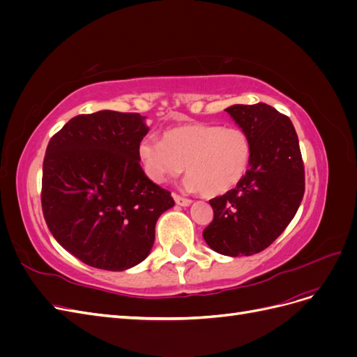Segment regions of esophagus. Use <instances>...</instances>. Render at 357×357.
Listing matches in <instances>:
<instances>
[{"label": "esophagus", "instance_id": "obj_1", "mask_svg": "<svg viewBox=\"0 0 357 357\" xmlns=\"http://www.w3.org/2000/svg\"><path fill=\"white\" fill-rule=\"evenodd\" d=\"M174 201H176L177 205H181V207H189V205L192 204L190 199L183 198V197H180V195H176V193H174Z\"/></svg>", "mask_w": 357, "mask_h": 357}]
</instances>
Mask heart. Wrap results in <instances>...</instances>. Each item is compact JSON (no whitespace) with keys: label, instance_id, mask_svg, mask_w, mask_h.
Listing matches in <instances>:
<instances>
[{"label":"heart","instance_id":"heart-1","mask_svg":"<svg viewBox=\"0 0 357 357\" xmlns=\"http://www.w3.org/2000/svg\"><path fill=\"white\" fill-rule=\"evenodd\" d=\"M137 156L149 180L164 183L186 167V186L213 198L243 180L252 144L240 128L193 122L167 129L162 139L146 135L137 146Z\"/></svg>","mask_w":357,"mask_h":357}]
</instances>
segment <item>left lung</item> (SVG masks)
<instances>
[{
    "instance_id": "8db88e82",
    "label": "left lung",
    "mask_w": 357,
    "mask_h": 357,
    "mask_svg": "<svg viewBox=\"0 0 357 357\" xmlns=\"http://www.w3.org/2000/svg\"><path fill=\"white\" fill-rule=\"evenodd\" d=\"M250 139V165L235 189L210 201L205 243L225 256H252L271 245L295 218L305 192L298 135L290 119L259 102L226 109Z\"/></svg>"
}]
</instances>
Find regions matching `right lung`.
I'll return each mask as SVG.
<instances>
[{"instance_id":"obj_1","label":"right lung","mask_w":357,"mask_h":357,"mask_svg":"<svg viewBox=\"0 0 357 357\" xmlns=\"http://www.w3.org/2000/svg\"><path fill=\"white\" fill-rule=\"evenodd\" d=\"M149 132L138 113L73 117L50 138L41 207L55 240L86 265L123 271L143 262L171 192L149 180L137 146Z\"/></svg>"}]
</instances>
